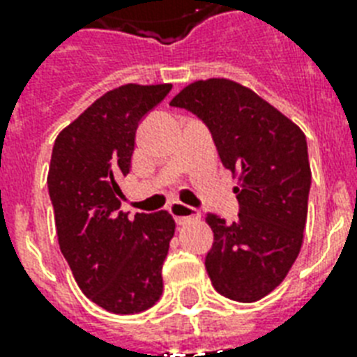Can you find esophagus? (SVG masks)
Returning <instances> with one entry per match:
<instances>
[{
    "mask_svg": "<svg viewBox=\"0 0 357 357\" xmlns=\"http://www.w3.org/2000/svg\"><path fill=\"white\" fill-rule=\"evenodd\" d=\"M170 213H172V217L176 218V222H178L179 226H183V224H187L189 220H196V218L200 217V213L196 211L195 207L185 206V204H179V202H176V204L170 206Z\"/></svg>",
    "mask_w": 357,
    "mask_h": 357,
    "instance_id": "obj_1",
    "label": "esophagus"
}]
</instances>
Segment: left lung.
<instances>
[{"instance_id": "1", "label": "left lung", "mask_w": 357, "mask_h": 357, "mask_svg": "<svg viewBox=\"0 0 357 357\" xmlns=\"http://www.w3.org/2000/svg\"><path fill=\"white\" fill-rule=\"evenodd\" d=\"M170 105L206 123L224 167L241 174L237 220L206 215L215 235L206 255L213 287L237 302L263 298L287 276L304 238L311 187L305 135L229 79L190 83Z\"/></svg>"}]
</instances>
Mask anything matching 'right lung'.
<instances>
[{
	"label": "right lung",
	"mask_w": 357,
	"mask_h": 357,
	"mask_svg": "<svg viewBox=\"0 0 357 357\" xmlns=\"http://www.w3.org/2000/svg\"><path fill=\"white\" fill-rule=\"evenodd\" d=\"M172 85H123L59 133L47 190L59 246L79 289L109 313L150 310L162 294V263L174 237L168 211H120L119 179L129 172L135 133Z\"/></svg>",
	"instance_id": "1"
}]
</instances>
